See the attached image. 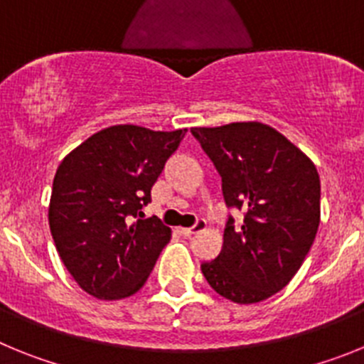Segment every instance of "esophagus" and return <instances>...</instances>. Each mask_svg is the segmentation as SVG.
Instances as JSON below:
<instances>
[{"mask_svg":"<svg viewBox=\"0 0 364 364\" xmlns=\"http://www.w3.org/2000/svg\"><path fill=\"white\" fill-rule=\"evenodd\" d=\"M205 230V220L204 218H198L197 220V224H195V226H191V228H184V230H182V233L184 235H195V233H200V231H204Z\"/></svg>","mask_w":364,"mask_h":364,"instance_id":"34e87169","label":"esophagus"}]
</instances>
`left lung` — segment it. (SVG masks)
Masks as SVG:
<instances>
[{"label":"left lung","instance_id":"obj_1","mask_svg":"<svg viewBox=\"0 0 364 364\" xmlns=\"http://www.w3.org/2000/svg\"><path fill=\"white\" fill-rule=\"evenodd\" d=\"M222 176L228 218L218 257L202 262L205 281L222 297L253 304L291 281L306 259L321 220V180L314 162L279 131L260 122L193 127Z\"/></svg>","mask_w":364,"mask_h":364}]
</instances>
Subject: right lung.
Returning a JSON list of instances; mask_svg holds the SVG:
<instances>
[{
    "mask_svg": "<svg viewBox=\"0 0 364 364\" xmlns=\"http://www.w3.org/2000/svg\"><path fill=\"white\" fill-rule=\"evenodd\" d=\"M186 131L112 125L87 138L58 167L50 233L67 272L92 297L136 294L171 239L160 218L140 217Z\"/></svg>",
    "mask_w": 364,
    "mask_h": 364,
    "instance_id": "obj_1",
    "label": "right lung"
}]
</instances>
